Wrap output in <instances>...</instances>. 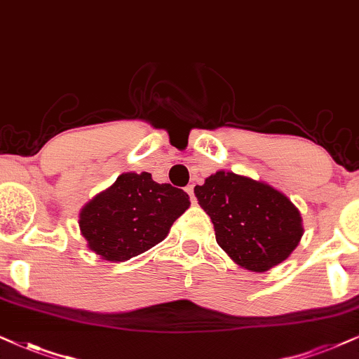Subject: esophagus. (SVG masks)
<instances>
[{"label":"esophagus","mask_w":359,"mask_h":359,"mask_svg":"<svg viewBox=\"0 0 359 359\" xmlns=\"http://www.w3.org/2000/svg\"><path fill=\"white\" fill-rule=\"evenodd\" d=\"M185 192L189 194V197H190V202L192 203H195V195H194V185H187V187H185Z\"/></svg>","instance_id":"obj_1"}]
</instances>
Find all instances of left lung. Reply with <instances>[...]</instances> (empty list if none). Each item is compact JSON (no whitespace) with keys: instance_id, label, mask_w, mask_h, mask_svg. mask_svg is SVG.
I'll return each instance as SVG.
<instances>
[{"instance_id":"left-lung-1","label":"left lung","mask_w":359,"mask_h":359,"mask_svg":"<svg viewBox=\"0 0 359 359\" xmlns=\"http://www.w3.org/2000/svg\"><path fill=\"white\" fill-rule=\"evenodd\" d=\"M194 194L210 217L217 243L243 269H273L300 243V212L269 184L219 170L195 185Z\"/></svg>"}]
</instances>
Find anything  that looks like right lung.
Returning a JSON list of instances; mask_svg holds the SVG:
<instances>
[{
  "label": "right lung",
  "instance_id": "obj_1",
  "mask_svg": "<svg viewBox=\"0 0 359 359\" xmlns=\"http://www.w3.org/2000/svg\"><path fill=\"white\" fill-rule=\"evenodd\" d=\"M189 205L182 189L154 182L149 172H127L86 203L79 229L96 255L126 262L162 242Z\"/></svg>",
  "mask_w": 359,
  "mask_h": 359
}]
</instances>
